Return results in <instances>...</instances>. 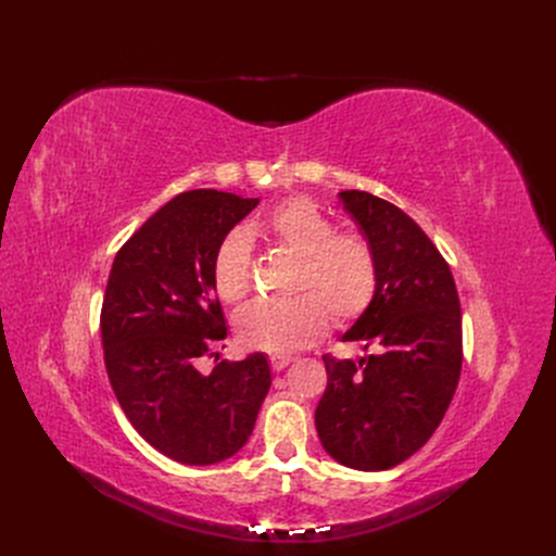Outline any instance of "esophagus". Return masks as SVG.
Returning <instances> with one entry per match:
<instances>
[{
    "mask_svg": "<svg viewBox=\"0 0 556 556\" xmlns=\"http://www.w3.org/2000/svg\"><path fill=\"white\" fill-rule=\"evenodd\" d=\"M293 361H295L293 356H273L270 358V367H273V371H281L283 367H288Z\"/></svg>",
    "mask_w": 556,
    "mask_h": 556,
    "instance_id": "34e87169",
    "label": "esophagus"
}]
</instances>
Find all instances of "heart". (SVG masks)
Instances as JSON below:
<instances>
[{
    "mask_svg": "<svg viewBox=\"0 0 556 556\" xmlns=\"http://www.w3.org/2000/svg\"><path fill=\"white\" fill-rule=\"evenodd\" d=\"M261 231L302 256L295 300H261L245 306L237 319L241 338L261 352L286 356L313 344L336 325L358 319L374 302L378 266L371 248L356 233L336 231L333 220L313 202L286 200L263 218ZM212 279L225 304H239L252 288V250L243 229L220 241L212 261Z\"/></svg>",
    "mask_w": 556,
    "mask_h": 556,
    "instance_id": "obj_1",
    "label": "heart"
}]
</instances>
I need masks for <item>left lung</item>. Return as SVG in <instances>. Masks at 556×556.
<instances>
[{"instance_id":"1","label":"left lung","mask_w":556,"mask_h":556,"mask_svg":"<svg viewBox=\"0 0 556 556\" xmlns=\"http://www.w3.org/2000/svg\"><path fill=\"white\" fill-rule=\"evenodd\" d=\"M338 195L378 266L376 298L342 340L376 354L323 356L315 428L349 469L386 471L415 455L448 410L462 371L459 298L440 250L396 204L356 189Z\"/></svg>"}]
</instances>
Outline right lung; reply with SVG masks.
Instances as JSON below:
<instances>
[{"instance_id":"right-lung-1","label":"right lung","mask_w":556,"mask_h":556,"mask_svg":"<svg viewBox=\"0 0 556 556\" xmlns=\"http://www.w3.org/2000/svg\"><path fill=\"white\" fill-rule=\"evenodd\" d=\"M258 204L216 189L175 195L116 252L101 308L110 386L132 428L166 457L207 466L239 453L270 390L263 354L195 365L227 336L212 261ZM218 361V354H216Z\"/></svg>"}]
</instances>
